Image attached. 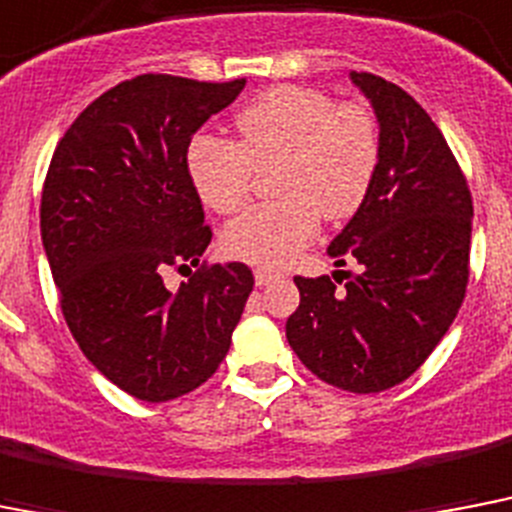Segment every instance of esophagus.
<instances>
[{"label":"esophagus","instance_id":"34e87169","mask_svg":"<svg viewBox=\"0 0 512 512\" xmlns=\"http://www.w3.org/2000/svg\"><path fill=\"white\" fill-rule=\"evenodd\" d=\"M278 273H273V270H265V268H257L255 270V284L257 286H268L273 284V281H278Z\"/></svg>","mask_w":512,"mask_h":512}]
</instances>
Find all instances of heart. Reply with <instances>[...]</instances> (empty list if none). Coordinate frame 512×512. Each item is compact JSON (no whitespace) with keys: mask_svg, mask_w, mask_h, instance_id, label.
I'll list each match as a JSON object with an SVG mask.
<instances>
[{"mask_svg":"<svg viewBox=\"0 0 512 512\" xmlns=\"http://www.w3.org/2000/svg\"><path fill=\"white\" fill-rule=\"evenodd\" d=\"M236 141L197 136L186 173L197 197L220 215L236 213L255 170L276 162L278 199L228 223L223 249L260 268H284L328 220L352 215L368 197L378 168V128L360 105H336L310 86H273L236 115Z\"/></svg>","mask_w":512,"mask_h":512,"instance_id":"heart-1","label":"heart"}]
</instances>
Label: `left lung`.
Listing matches in <instances>:
<instances>
[{"label":"left lung","instance_id":"1","mask_svg":"<svg viewBox=\"0 0 512 512\" xmlns=\"http://www.w3.org/2000/svg\"><path fill=\"white\" fill-rule=\"evenodd\" d=\"M378 120L368 197L328 244L334 270L294 278L299 307L286 339L307 371L344 392L373 394L413 376L465 297L473 202L442 131L400 86L350 73Z\"/></svg>","mask_w":512,"mask_h":512}]
</instances>
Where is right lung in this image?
I'll use <instances>...</instances> for the list:
<instances>
[{
    "mask_svg": "<svg viewBox=\"0 0 512 512\" xmlns=\"http://www.w3.org/2000/svg\"><path fill=\"white\" fill-rule=\"evenodd\" d=\"M147 73L65 131L41 191V242L81 352L136 400L194 392L223 363L255 286L244 263L199 265L213 231L186 173L191 136L244 89ZM199 267L178 293L161 273Z\"/></svg>",
    "mask_w": 512,
    "mask_h": 512,
    "instance_id": "add662e5",
    "label": "right lung"
}]
</instances>
